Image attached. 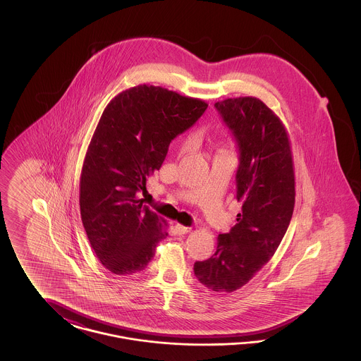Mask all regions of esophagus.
I'll return each instance as SVG.
<instances>
[{
	"instance_id": "1",
	"label": "esophagus",
	"mask_w": 361,
	"mask_h": 361,
	"mask_svg": "<svg viewBox=\"0 0 361 361\" xmlns=\"http://www.w3.org/2000/svg\"><path fill=\"white\" fill-rule=\"evenodd\" d=\"M174 228H176V233L178 234V235H184V234H187L190 231V227H187V226H183V224H177L174 226Z\"/></svg>"
}]
</instances>
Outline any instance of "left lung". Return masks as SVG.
Returning a JSON list of instances; mask_svg holds the SVG:
<instances>
[{
    "label": "left lung",
    "mask_w": 361,
    "mask_h": 361,
    "mask_svg": "<svg viewBox=\"0 0 361 361\" xmlns=\"http://www.w3.org/2000/svg\"><path fill=\"white\" fill-rule=\"evenodd\" d=\"M240 147L237 200L242 212L230 233L219 234L216 252L193 271L208 290H240L275 255L291 222L295 172L291 140L283 121L257 97L215 103Z\"/></svg>",
    "instance_id": "8db88e82"
}]
</instances>
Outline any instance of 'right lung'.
Returning <instances> with one entry per match:
<instances>
[{
  "label": "right lung",
  "mask_w": 361,
  "mask_h": 361,
  "mask_svg": "<svg viewBox=\"0 0 361 361\" xmlns=\"http://www.w3.org/2000/svg\"><path fill=\"white\" fill-rule=\"evenodd\" d=\"M204 100L154 85L116 94L86 150L80 177V209L87 240L104 268L115 275L143 271L168 222L143 206L137 192L159 171L172 139L207 109Z\"/></svg>",
  "instance_id": "1"
}]
</instances>
